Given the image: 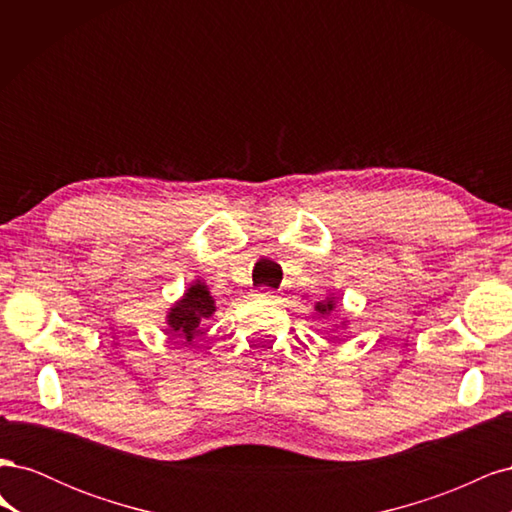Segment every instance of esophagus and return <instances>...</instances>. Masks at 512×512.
Returning <instances> with one entry per match:
<instances>
[{"label":"esophagus","instance_id":"1","mask_svg":"<svg viewBox=\"0 0 512 512\" xmlns=\"http://www.w3.org/2000/svg\"><path fill=\"white\" fill-rule=\"evenodd\" d=\"M258 297H262V299H275V297H277V292L265 286V288H260V290H258Z\"/></svg>","mask_w":512,"mask_h":512}]
</instances>
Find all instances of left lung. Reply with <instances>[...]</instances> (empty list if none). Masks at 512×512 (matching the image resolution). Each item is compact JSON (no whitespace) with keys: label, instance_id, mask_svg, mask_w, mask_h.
Wrapping results in <instances>:
<instances>
[{"label":"left lung","instance_id":"left-lung-1","mask_svg":"<svg viewBox=\"0 0 512 512\" xmlns=\"http://www.w3.org/2000/svg\"><path fill=\"white\" fill-rule=\"evenodd\" d=\"M333 307H335V303L329 299L327 303H320V305H318V312H320V314H331Z\"/></svg>","mask_w":512,"mask_h":512}]
</instances>
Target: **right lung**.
Listing matches in <instances>:
<instances>
[{
    "mask_svg": "<svg viewBox=\"0 0 512 512\" xmlns=\"http://www.w3.org/2000/svg\"><path fill=\"white\" fill-rule=\"evenodd\" d=\"M213 299L209 297V290L205 284H194L185 297L170 309L168 324L170 331L179 339H190L196 335L198 324L203 318H209L213 314Z\"/></svg>",
    "mask_w": 512,
    "mask_h": 512,
    "instance_id": "right-lung-1",
    "label": "right lung"
}]
</instances>
